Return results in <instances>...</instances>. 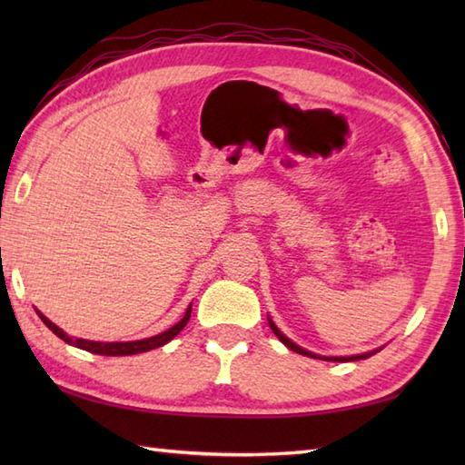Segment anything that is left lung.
I'll use <instances>...</instances> for the list:
<instances>
[{
	"instance_id": "1",
	"label": "left lung",
	"mask_w": 465,
	"mask_h": 465,
	"mask_svg": "<svg viewBox=\"0 0 465 465\" xmlns=\"http://www.w3.org/2000/svg\"><path fill=\"white\" fill-rule=\"evenodd\" d=\"M268 322H270V328H272V331L278 335V340L285 345V348H290L292 351H295V353H302V355H308V358H313V360H325V361H358V360H365V358H370V355H373V353H378L381 348H378V350H373V351H365V353H358V355H320V353H313V351H308V350H303L302 345H298V343H293L288 335H283L282 331H280V328L278 325L273 323V320L272 318H268Z\"/></svg>"
}]
</instances>
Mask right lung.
Here are the masks:
<instances>
[{"instance_id": "1", "label": "right lung", "mask_w": 465, "mask_h": 465, "mask_svg": "<svg viewBox=\"0 0 465 465\" xmlns=\"http://www.w3.org/2000/svg\"><path fill=\"white\" fill-rule=\"evenodd\" d=\"M35 313L42 318V322L47 325L49 330H52L59 340H64L65 343L74 345V348H80L85 351H92L97 355H135V353H143V351H150L155 348H162L167 341H172L177 333H180L185 323L190 322V315H192V303L187 305V310L183 313V318L177 322L175 325H172L170 330H165L157 335H152V338H145V340H135V341H92V340H84V338H74V335H67L62 328H57V325L47 320L45 315L35 310Z\"/></svg>"}]
</instances>
